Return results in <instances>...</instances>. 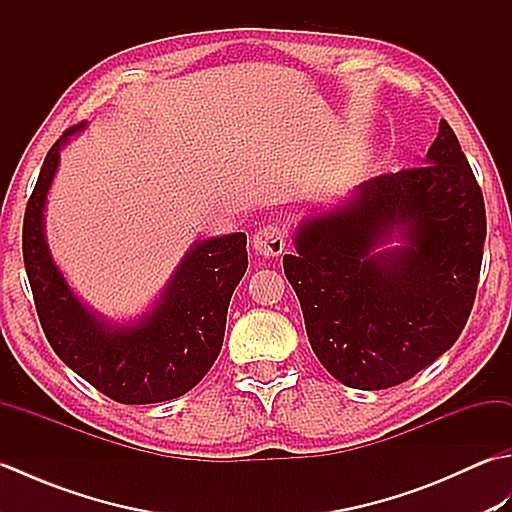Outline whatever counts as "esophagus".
Segmentation results:
<instances>
[{
  "instance_id": "esophagus-1",
  "label": "esophagus",
  "mask_w": 512,
  "mask_h": 512,
  "mask_svg": "<svg viewBox=\"0 0 512 512\" xmlns=\"http://www.w3.org/2000/svg\"><path fill=\"white\" fill-rule=\"evenodd\" d=\"M253 248L257 255L279 257L286 248V231L279 224H266L253 237Z\"/></svg>"
}]
</instances>
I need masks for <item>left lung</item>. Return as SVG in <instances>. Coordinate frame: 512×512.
<instances>
[{"mask_svg":"<svg viewBox=\"0 0 512 512\" xmlns=\"http://www.w3.org/2000/svg\"><path fill=\"white\" fill-rule=\"evenodd\" d=\"M391 232L408 244L372 254ZM486 239L482 189L447 121L427 165L383 173L297 231L284 273L314 354L354 389L405 383L458 341Z\"/></svg>","mask_w":512,"mask_h":512,"instance_id":"left-lung-1","label":"left lung"}]
</instances>
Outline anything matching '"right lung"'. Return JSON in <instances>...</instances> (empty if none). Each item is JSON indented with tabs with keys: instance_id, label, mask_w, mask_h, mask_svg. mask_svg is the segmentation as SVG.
I'll list each match as a JSON object with an SVG mask.
<instances>
[{
	"instance_id": "1",
	"label": "right lung",
	"mask_w": 512,
	"mask_h": 512,
	"mask_svg": "<svg viewBox=\"0 0 512 512\" xmlns=\"http://www.w3.org/2000/svg\"><path fill=\"white\" fill-rule=\"evenodd\" d=\"M83 123L50 147L32 189L21 248L43 334L61 361L123 405H149L187 394L222 350L226 312L248 268L246 235L204 239L184 257L154 312L129 328H107L74 297L43 239V206L59 149Z\"/></svg>"
}]
</instances>
